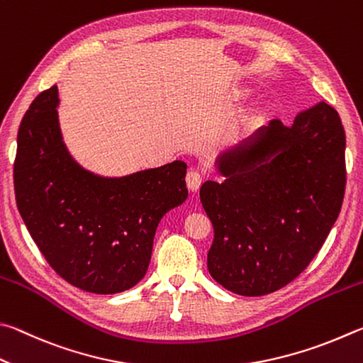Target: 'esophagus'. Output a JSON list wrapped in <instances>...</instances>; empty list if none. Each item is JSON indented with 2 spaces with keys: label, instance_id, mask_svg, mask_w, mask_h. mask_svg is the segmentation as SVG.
Instances as JSON below:
<instances>
[{
  "label": "esophagus",
  "instance_id": "obj_1",
  "mask_svg": "<svg viewBox=\"0 0 363 363\" xmlns=\"http://www.w3.org/2000/svg\"><path fill=\"white\" fill-rule=\"evenodd\" d=\"M202 183V175L198 170H189L186 175V185L189 191H198Z\"/></svg>",
  "mask_w": 363,
  "mask_h": 363
}]
</instances>
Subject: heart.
Listing matches in <instances>:
<instances>
[{
    "label": "heart",
    "mask_w": 363,
    "mask_h": 363,
    "mask_svg": "<svg viewBox=\"0 0 363 363\" xmlns=\"http://www.w3.org/2000/svg\"><path fill=\"white\" fill-rule=\"evenodd\" d=\"M258 119H259V113L257 110H253L249 114H245V116L236 124V129H234V133H236V137L244 135V133L252 130L253 125L257 124Z\"/></svg>",
    "instance_id": "b5f03b06"
}]
</instances>
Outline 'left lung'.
I'll return each instance as SVG.
<instances>
[{
	"mask_svg": "<svg viewBox=\"0 0 363 363\" xmlns=\"http://www.w3.org/2000/svg\"><path fill=\"white\" fill-rule=\"evenodd\" d=\"M346 135L325 101L294 124L274 119L220 152L223 182L201 186L213 225L211 276L226 290L263 296L306 269L338 218L346 186Z\"/></svg>",
	"mask_w": 363,
	"mask_h": 363,
	"instance_id": "obj_1",
	"label": "left lung"
}]
</instances>
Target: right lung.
<instances>
[{
  "label": "right lung",
  "instance_id": "add662e5",
  "mask_svg": "<svg viewBox=\"0 0 363 363\" xmlns=\"http://www.w3.org/2000/svg\"><path fill=\"white\" fill-rule=\"evenodd\" d=\"M59 101L57 86L41 92L18 127L17 208L62 279L91 294H119L145 277L159 221L186 201V164L94 174L63 142Z\"/></svg>",
  "mask_w": 363,
  "mask_h": 363
}]
</instances>
